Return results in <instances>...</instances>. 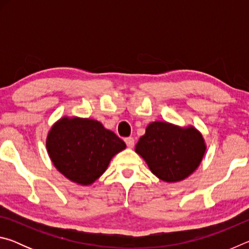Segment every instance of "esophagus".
Returning a JSON list of instances; mask_svg holds the SVG:
<instances>
[{"label": "esophagus", "instance_id": "esophagus-1", "mask_svg": "<svg viewBox=\"0 0 249 249\" xmlns=\"http://www.w3.org/2000/svg\"><path fill=\"white\" fill-rule=\"evenodd\" d=\"M124 141L128 148H133V146H134V138L133 137H127V138H125Z\"/></svg>", "mask_w": 249, "mask_h": 249}]
</instances>
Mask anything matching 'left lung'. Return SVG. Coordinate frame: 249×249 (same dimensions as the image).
<instances>
[{"label":"left lung","instance_id":"left-lung-1","mask_svg":"<svg viewBox=\"0 0 249 249\" xmlns=\"http://www.w3.org/2000/svg\"><path fill=\"white\" fill-rule=\"evenodd\" d=\"M150 171L165 182L182 181L200 166L206 151L202 134L193 126L153 122L135 146Z\"/></svg>","mask_w":249,"mask_h":249}]
</instances>
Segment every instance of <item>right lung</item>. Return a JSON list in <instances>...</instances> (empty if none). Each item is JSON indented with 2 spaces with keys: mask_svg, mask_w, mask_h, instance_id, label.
Returning <instances> with one entry per match:
<instances>
[{
  "mask_svg": "<svg viewBox=\"0 0 249 249\" xmlns=\"http://www.w3.org/2000/svg\"><path fill=\"white\" fill-rule=\"evenodd\" d=\"M46 148L53 166L67 179L90 185L126 145L98 121L64 116L48 132Z\"/></svg>",
  "mask_w": 249,
  "mask_h": 249,
  "instance_id": "1",
  "label": "right lung"
}]
</instances>
